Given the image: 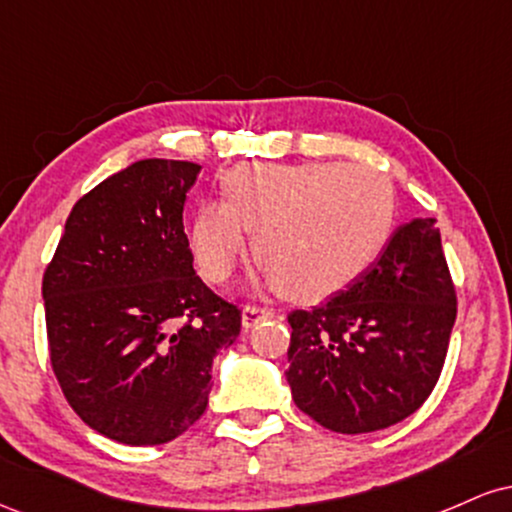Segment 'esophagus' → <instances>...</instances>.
I'll return each mask as SVG.
<instances>
[{
  "label": "esophagus",
  "mask_w": 512,
  "mask_h": 512,
  "mask_svg": "<svg viewBox=\"0 0 512 512\" xmlns=\"http://www.w3.org/2000/svg\"><path fill=\"white\" fill-rule=\"evenodd\" d=\"M267 317H274V313L269 308H260V305H245L243 327L245 330H250V327H255L260 320H267Z\"/></svg>",
  "instance_id": "1"
}]
</instances>
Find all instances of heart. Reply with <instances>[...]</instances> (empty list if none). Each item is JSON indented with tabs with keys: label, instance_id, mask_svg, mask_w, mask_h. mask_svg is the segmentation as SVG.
<instances>
[{
	"label": "heart",
	"instance_id": "1",
	"mask_svg": "<svg viewBox=\"0 0 512 512\" xmlns=\"http://www.w3.org/2000/svg\"><path fill=\"white\" fill-rule=\"evenodd\" d=\"M223 202L199 204L192 255L209 281H223L255 233V257L284 296L310 301L358 279L395 226V190L370 166L250 163L221 178Z\"/></svg>",
	"mask_w": 512,
	"mask_h": 512
}]
</instances>
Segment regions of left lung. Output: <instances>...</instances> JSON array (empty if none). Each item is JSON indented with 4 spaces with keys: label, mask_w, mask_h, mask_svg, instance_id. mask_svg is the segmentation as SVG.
<instances>
[{
    "label": "left lung",
    "mask_w": 512,
    "mask_h": 512,
    "mask_svg": "<svg viewBox=\"0 0 512 512\" xmlns=\"http://www.w3.org/2000/svg\"><path fill=\"white\" fill-rule=\"evenodd\" d=\"M455 315L436 219L404 223L354 284L289 315L293 402L349 436L399 424L436 387Z\"/></svg>",
    "instance_id": "obj_1"
}]
</instances>
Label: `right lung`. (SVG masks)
I'll use <instances>...</instances> for the list:
<instances>
[{"label": "right lung", "instance_id": "obj_1", "mask_svg": "<svg viewBox=\"0 0 512 512\" xmlns=\"http://www.w3.org/2000/svg\"><path fill=\"white\" fill-rule=\"evenodd\" d=\"M197 163L144 158L74 204L43 276L50 363L86 426L161 445L209 404L240 310L192 267L182 226Z\"/></svg>", "mask_w": 512, "mask_h": 512}]
</instances>
